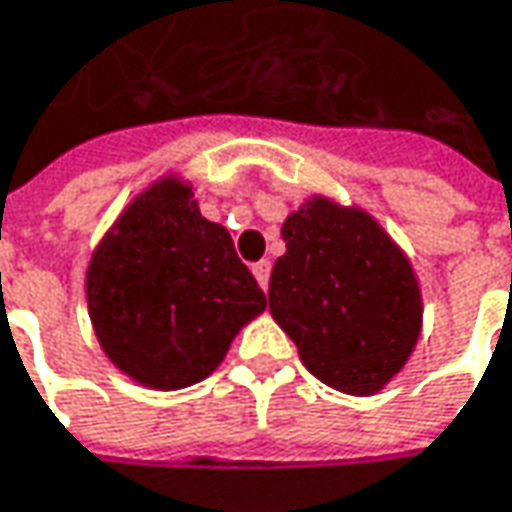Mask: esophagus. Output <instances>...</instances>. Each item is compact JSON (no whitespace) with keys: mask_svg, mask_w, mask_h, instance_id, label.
<instances>
[{"mask_svg":"<svg viewBox=\"0 0 512 512\" xmlns=\"http://www.w3.org/2000/svg\"><path fill=\"white\" fill-rule=\"evenodd\" d=\"M252 272H255L260 289H266V286H269V275H272V263H269V260H257L255 266H252Z\"/></svg>","mask_w":512,"mask_h":512,"instance_id":"1","label":"esophagus"}]
</instances>
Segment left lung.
I'll return each mask as SVG.
<instances>
[{
	"mask_svg": "<svg viewBox=\"0 0 512 512\" xmlns=\"http://www.w3.org/2000/svg\"><path fill=\"white\" fill-rule=\"evenodd\" d=\"M286 255L269 309L326 387L372 395L407 364L421 332L410 260L361 209L312 197L283 223Z\"/></svg>",
	"mask_w": 512,
	"mask_h": 512,
	"instance_id": "left-lung-1",
	"label": "left lung"
}]
</instances>
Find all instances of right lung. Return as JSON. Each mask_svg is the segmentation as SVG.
Masks as SVG:
<instances>
[{
    "instance_id": "obj_1",
    "label": "right lung",
    "mask_w": 512,
    "mask_h": 512,
    "mask_svg": "<svg viewBox=\"0 0 512 512\" xmlns=\"http://www.w3.org/2000/svg\"><path fill=\"white\" fill-rule=\"evenodd\" d=\"M85 292L111 364L151 389L212 375L240 326L266 309L229 232L174 177L140 194L105 234Z\"/></svg>"
}]
</instances>
